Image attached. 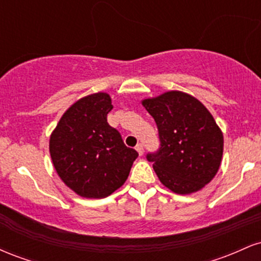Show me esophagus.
I'll return each mask as SVG.
<instances>
[{"mask_svg": "<svg viewBox=\"0 0 261 261\" xmlns=\"http://www.w3.org/2000/svg\"><path fill=\"white\" fill-rule=\"evenodd\" d=\"M136 151H137V153H139L140 155L143 154V146L141 145V143H139V145L136 146Z\"/></svg>", "mask_w": 261, "mask_h": 261, "instance_id": "esophagus-1", "label": "esophagus"}]
</instances>
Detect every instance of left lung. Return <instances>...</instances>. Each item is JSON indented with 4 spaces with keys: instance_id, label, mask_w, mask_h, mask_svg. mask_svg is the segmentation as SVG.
Returning a JSON list of instances; mask_svg holds the SVG:
<instances>
[{
    "instance_id": "obj_1",
    "label": "left lung",
    "mask_w": 261,
    "mask_h": 261,
    "mask_svg": "<svg viewBox=\"0 0 261 261\" xmlns=\"http://www.w3.org/2000/svg\"><path fill=\"white\" fill-rule=\"evenodd\" d=\"M153 116L161 147L147 154L162 184L180 195L196 193L208 184L220 169L223 134L199 99L180 91H168L143 99Z\"/></svg>"
}]
</instances>
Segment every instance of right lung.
I'll list each match as a JSON object with an SVG mask.
<instances>
[{
    "label": "right lung",
    "instance_id": "add662e5",
    "mask_svg": "<svg viewBox=\"0 0 261 261\" xmlns=\"http://www.w3.org/2000/svg\"><path fill=\"white\" fill-rule=\"evenodd\" d=\"M112 109L108 93L86 95L66 110L50 135L56 173L66 187L87 199H103L121 188L139 155L108 124Z\"/></svg>",
    "mask_w": 261,
    "mask_h": 261
}]
</instances>
